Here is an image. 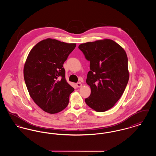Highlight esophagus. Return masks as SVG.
Listing matches in <instances>:
<instances>
[{"label":"esophagus","instance_id":"esophagus-1","mask_svg":"<svg viewBox=\"0 0 156 156\" xmlns=\"http://www.w3.org/2000/svg\"><path fill=\"white\" fill-rule=\"evenodd\" d=\"M82 84L81 82H78V83H76V87H77L78 88L82 87Z\"/></svg>","mask_w":156,"mask_h":156}]
</instances>
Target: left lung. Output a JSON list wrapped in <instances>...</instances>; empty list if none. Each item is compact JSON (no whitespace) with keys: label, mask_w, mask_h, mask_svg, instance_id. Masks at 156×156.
Masks as SVG:
<instances>
[{"label":"left lung","mask_w":156,"mask_h":156,"mask_svg":"<svg viewBox=\"0 0 156 156\" xmlns=\"http://www.w3.org/2000/svg\"><path fill=\"white\" fill-rule=\"evenodd\" d=\"M78 48L90 61L86 82L91 92L85 101L95 111H106L122 97L129 81L126 51L111 39L82 43Z\"/></svg>","instance_id":"1"}]
</instances>
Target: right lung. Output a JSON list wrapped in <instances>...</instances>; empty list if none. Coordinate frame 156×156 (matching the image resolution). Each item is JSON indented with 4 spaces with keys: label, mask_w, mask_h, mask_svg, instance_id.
Wrapping results in <instances>:
<instances>
[{
    "label": "right lung",
    "mask_w": 156,
    "mask_h": 156,
    "mask_svg": "<svg viewBox=\"0 0 156 156\" xmlns=\"http://www.w3.org/2000/svg\"><path fill=\"white\" fill-rule=\"evenodd\" d=\"M76 47L48 38L31 50L23 74L30 96L44 111L55 114L64 110L74 90L66 81L63 64Z\"/></svg>",
    "instance_id": "1"
}]
</instances>
